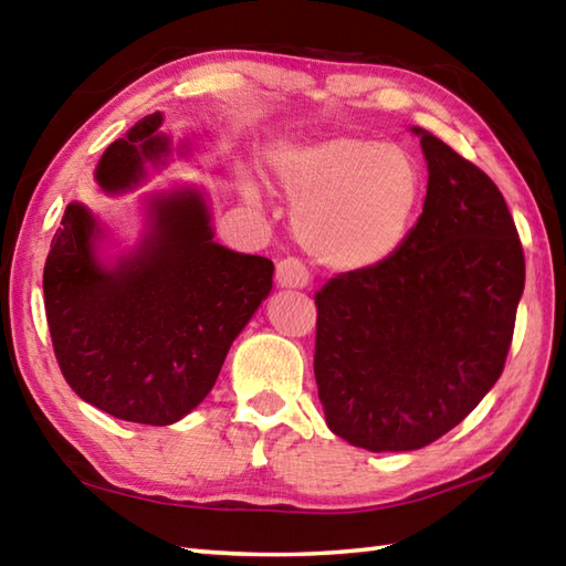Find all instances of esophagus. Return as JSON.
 Listing matches in <instances>:
<instances>
[{"label":"esophagus","mask_w":566,"mask_h":566,"mask_svg":"<svg viewBox=\"0 0 566 566\" xmlns=\"http://www.w3.org/2000/svg\"><path fill=\"white\" fill-rule=\"evenodd\" d=\"M311 282V274L304 262L296 258H284L276 262V284L284 286V290H304Z\"/></svg>","instance_id":"1"}]
</instances>
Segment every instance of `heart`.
<instances>
[{
    "mask_svg": "<svg viewBox=\"0 0 566 566\" xmlns=\"http://www.w3.org/2000/svg\"><path fill=\"white\" fill-rule=\"evenodd\" d=\"M276 189L294 207V233L311 258L335 272H363L406 243L426 197L411 150L365 136L294 143L270 155ZM258 207L260 191L245 187Z\"/></svg>",
    "mask_w": 566,
    "mask_h": 566,
    "instance_id": "b5f03b06",
    "label": "heart"
}]
</instances>
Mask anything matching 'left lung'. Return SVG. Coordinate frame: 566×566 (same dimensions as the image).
<instances>
[{
	"instance_id": "left-lung-1",
	"label": "left lung",
	"mask_w": 566,
	"mask_h": 566,
	"mask_svg": "<svg viewBox=\"0 0 566 566\" xmlns=\"http://www.w3.org/2000/svg\"><path fill=\"white\" fill-rule=\"evenodd\" d=\"M423 213L379 268L316 294V384L335 436L369 452L436 442L474 411L506 363L525 260L506 199L426 128Z\"/></svg>"
}]
</instances>
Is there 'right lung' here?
Here are the masks:
<instances>
[{"instance_id": "add662e5", "label": "right lung", "mask_w": 566, "mask_h": 566, "mask_svg": "<svg viewBox=\"0 0 566 566\" xmlns=\"http://www.w3.org/2000/svg\"><path fill=\"white\" fill-rule=\"evenodd\" d=\"M155 112L104 150L94 182L124 197L191 160L197 138L163 134ZM124 245L97 213L67 203L43 296L57 365L82 401L128 423L170 426L207 399L223 359L272 292L274 264L216 243L207 189L177 182L138 199Z\"/></svg>"}]
</instances>
